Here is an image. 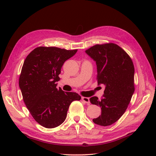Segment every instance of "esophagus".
Listing matches in <instances>:
<instances>
[{
    "instance_id": "1",
    "label": "esophagus",
    "mask_w": 156,
    "mask_h": 156,
    "mask_svg": "<svg viewBox=\"0 0 156 156\" xmlns=\"http://www.w3.org/2000/svg\"><path fill=\"white\" fill-rule=\"evenodd\" d=\"M82 100L84 102H86V103L90 104V100H89V98H88V97H82Z\"/></svg>"
}]
</instances>
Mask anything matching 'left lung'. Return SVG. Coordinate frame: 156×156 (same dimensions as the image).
I'll return each instance as SVG.
<instances>
[{
  "label": "left lung",
  "mask_w": 156,
  "mask_h": 156,
  "mask_svg": "<svg viewBox=\"0 0 156 156\" xmlns=\"http://www.w3.org/2000/svg\"><path fill=\"white\" fill-rule=\"evenodd\" d=\"M86 53L97 64L98 84L105 86L101 99L90 98L92 105L101 108V115L92 121L111 125L124 114L134 93L133 63L123 49L112 43L95 45Z\"/></svg>",
  "instance_id": "obj_1"
}]
</instances>
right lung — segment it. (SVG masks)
Here are the masks:
<instances>
[{
  "mask_svg": "<svg viewBox=\"0 0 156 156\" xmlns=\"http://www.w3.org/2000/svg\"><path fill=\"white\" fill-rule=\"evenodd\" d=\"M76 52L77 49L38 47L23 63L19 81L23 101L35 120L45 128L60 125L71 102L81 99L76 92L58 89L55 83L64 63Z\"/></svg>",
  "mask_w": 156,
  "mask_h": 156,
  "instance_id": "obj_1",
  "label": "right lung"
}]
</instances>
